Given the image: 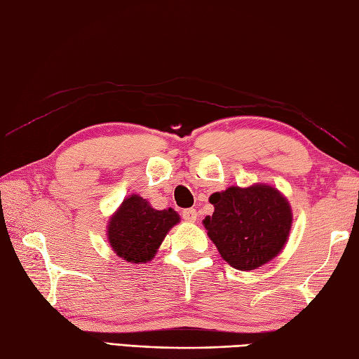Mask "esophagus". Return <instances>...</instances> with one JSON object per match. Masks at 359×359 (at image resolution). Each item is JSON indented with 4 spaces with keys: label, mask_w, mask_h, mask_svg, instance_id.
<instances>
[{
    "label": "esophagus",
    "mask_w": 359,
    "mask_h": 359,
    "mask_svg": "<svg viewBox=\"0 0 359 359\" xmlns=\"http://www.w3.org/2000/svg\"><path fill=\"white\" fill-rule=\"evenodd\" d=\"M181 215H182V220L187 222V223H194L196 220V217H198V214H196V210L192 209V208L182 210Z\"/></svg>",
    "instance_id": "1"
}]
</instances>
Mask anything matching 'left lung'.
<instances>
[{
    "label": "left lung",
    "instance_id": "obj_1",
    "mask_svg": "<svg viewBox=\"0 0 359 359\" xmlns=\"http://www.w3.org/2000/svg\"><path fill=\"white\" fill-rule=\"evenodd\" d=\"M209 201L215 210L204 218V228L231 266L251 271L280 252L292 215L279 190L265 184L229 187Z\"/></svg>",
    "mask_w": 359,
    "mask_h": 359
}]
</instances>
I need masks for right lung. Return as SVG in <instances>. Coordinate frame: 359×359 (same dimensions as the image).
<instances>
[{
  "label": "right lung",
  "mask_w": 359,
  "mask_h": 359,
  "mask_svg": "<svg viewBox=\"0 0 359 359\" xmlns=\"http://www.w3.org/2000/svg\"><path fill=\"white\" fill-rule=\"evenodd\" d=\"M178 222L180 215L173 209L156 210L141 196L131 195L109 220V245L123 260L147 263Z\"/></svg>",
  "instance_id": "1"
}]
</instances>
